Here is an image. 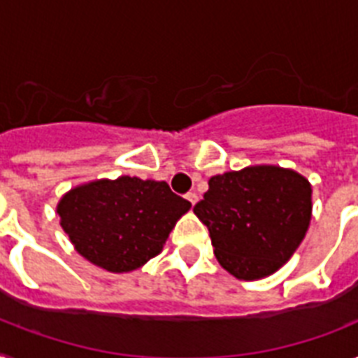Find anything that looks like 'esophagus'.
Instances as JSON below:
<instances>
[{
	"instance_id": "1",
	"label": "esophagus",
	"mask_w": 358,
	"mask_h": 358,
	"mask_svg": "<svg viewBox=\"0 0 358 358\" xmlns=\"http://www.w3.org/2000/svg\"><path fill=\"white\" fill-rule=\"evenodd\" d=\"M185 199H187V201H189L193 206H195V202L199 201V196H196V193H193V191H191V193H187V195H185Z\"/></svg>"
}]
</instances>
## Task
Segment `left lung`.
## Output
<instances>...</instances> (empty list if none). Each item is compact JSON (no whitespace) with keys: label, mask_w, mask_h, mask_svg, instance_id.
Returning <instances> with one entry per match:
<instances>
[{"label":"left lung","mask_w":358,"mask_h":358,"mask_svg":"<svg viewBox=\"0 0 358 358\" xmlns=\"http://www.w3.org/2000/svg\"><path fill=\"white\" fill-rule=\"evenodd\" d=\"M193 212L206 224L219 264L241 280L271 275L305 238L312 213L308 180L260 165L212 176Z\"/></svg>","instance_id":"1"}]
</instances>
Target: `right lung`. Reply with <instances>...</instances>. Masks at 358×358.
<instances>
[{
    "mask_svg": "<svg viewBox=\"0 0 358 358\" xmlns=\"http://www.w3.org/2000/svg\"><path fill=\"white\" fill-rule=\"evenodd\" d=\"M191 202L167 182L120 176L76 187L61 199V227L76 250L113 273L134 271L159 255Z\"/></svg>",
    "mask_w": 358,
    "mask_h": 358,
    "instance_id": "add662e5",
    "label": "right lung"
}]
</instances>
